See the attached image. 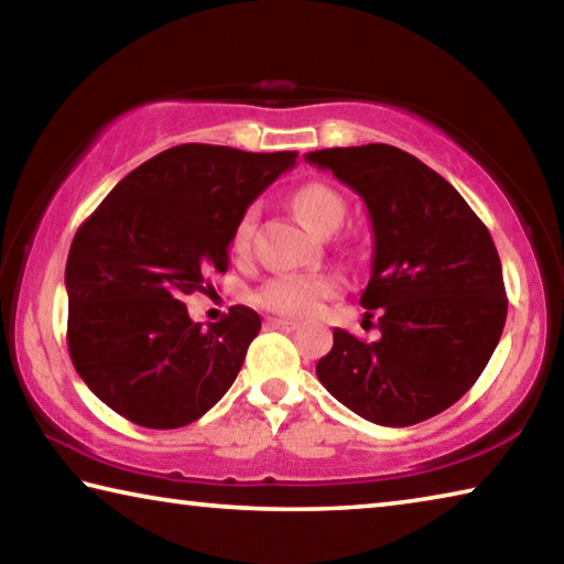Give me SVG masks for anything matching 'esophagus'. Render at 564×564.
Returning a JSON list of instances; mask_svg holds the SVG:
<instances>
[{
	"instance_id": "1",
	"label": "esophagus",
	"mask_w": 564,
	"mask_h": 564,
	"mask_svg": "<svg viewBox=\"0 0 564 564\" xmlns=\"http://www.w3.org/2000/svg\"><path fill=\"white\" fill-rule=\"evenodd\" d=\"M265 328H273V330H295V328H299V323L289 321V318H269V321H265Z\"/></svg>"
}]
</instances>
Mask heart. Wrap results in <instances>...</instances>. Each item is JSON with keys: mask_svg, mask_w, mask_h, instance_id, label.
Listing matches in <instances>:
<instances>
[{"mask_svg": "<svg viewBox=\"0 0 564 564\" xmlns=\"http://www.w3.org/2000/svg\"><path fill=\"white\" fill-rule=\"evenodd\" d=\"M293 206L305 226L316 234L336 231L346 221L348 206L336 188L323 184V181H308L293 196ZM256 228V208H248L234 231V251H248ZM340 281L328 273H281L265 281L253 293L256 305L285 318H305L318 311V305L336 295Z\"/></svg>", "mask_w": 564, "mask_h": 564, "instance_id": "1", "label": "heart"}]
</instances>
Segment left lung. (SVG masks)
Here are the masks:
<instances>
[{
    "mask_svg": "<svg viewBox=\"0 0 564 564\" xmlns=\"http://www.w3.org/2000/svg\"><path fill=\"white\" fill-rule=\"evenodd\" d=\"M305 161L366 204L373 263L360 305L380 308L373 343L333 330L318 380L370 423H423L473 388L502 336L498 248L465 198L408 151L366 144L311 151Z\"/></svg>",
    "mask_w": 564,
    "mask_h": 564,
    "instance_id": "1",
    "label": "left lung"
}]
</instances>
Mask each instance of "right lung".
<instances>
[{"label": "right lung", "mask_w": 564, "mask_h": 564, "mask_svg": "<svg viewBox=\"0 0 564 564\" xmlns=\"http://www.w3.org/2000/svg\"><path fill=\"white\" fill-rule=\"evenodd\" d=\"M295 151L251 154L181 144L123 176L76 231L66 259L69 356L101 403L171 431L212 410L259 336V313L234 305L194 323L184 299L228 269L246 208L295 164Z\"/></svg>", "instance_id": "add662e5"}]
</instances>
